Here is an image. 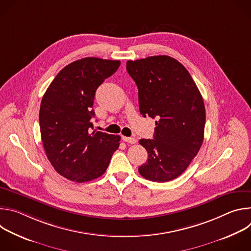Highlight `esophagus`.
Listing matches in <instances>:
<instances>
[{
  "label": "esophagus",
  "mask_w": 251,
  "mask_h": 251,
  "mask_svg": "<svg viewBox=\"0 0 251 251\" xmlns=\"http://www.w3.org/2000/svg\"><path fill=\"white\" fill-rule=\"evenodd\" d=\"M123 141L126 142V143H129V144H136L137 143V140L135 138H131V137H122Z\"/></svg>",
  "instance_id": "esophagus-1"
}]
</instances>
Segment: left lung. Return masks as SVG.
<instances>
[{
  "label": "left lung",
  "instance_id": "1",
  "mask_svg": "<svg viewBox=\"0 0 251 251\" xmlns=\"http://www.w3.org/2000/svg\"><path fill=\"white\" fill-rule=\"evenodd\" d=\"M143 117L157 118L154 139H141L148 161L139 167L147 180L164 183L182 175L200 151L205 124L202 97L186 67L168 55L128 60Z\"/></svg>",
  "mask_w": 251,
  "mask_h": 251
}]
</instances>
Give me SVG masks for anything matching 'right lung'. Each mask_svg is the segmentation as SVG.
Masks as SVG:
<instances>
[{"mask_svg": "<svg viewBox=\"0 0 251 251\" xmlns=\"http://www.w3.org/2000/svg\"><path fill=\"white\" fill-rule=\"evenodd\" d=\"M119 60L85 57L63 67L41 103L40 127L47 157L54 170L76 183L102 176L120 145L119 135L91 132L92 108L99 85Z\"/></svg>", "mask_w": 251, "mask_h": 251, "instance_id": "right-lung-1", "label": "right lung"}]
</instances>
